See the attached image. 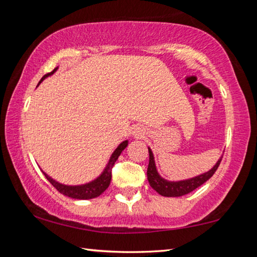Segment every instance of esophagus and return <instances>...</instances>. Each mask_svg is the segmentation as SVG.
<instances>
[{
	"instance_id": "34e87169",
	"label": "esophagus",
	"mask_w": 257,
	"mask_h": 257,
	"mask_svg": "<svg viewBox=\"0 0 257 257\" xmlns=\"http://www.w3.org/2000/svg\"><path fill=\"white\" fill-rule=\"evenodd\" d=\"M137 135H138V136H142V135H143V133H142V132H141V133H139V132H138V134H137Z\"/></svg>"
}]
</instances>
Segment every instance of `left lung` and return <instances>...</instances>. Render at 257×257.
Wrapping results in <instances>:
<instances>
[{
  "label": "left lung",
  "mask_w": 257,
  "mask_h": 257,
  "mask_svg": "<svg viewBox=\"0 0 257 257\" xmlns=\"http://www.w3.org/2000/svg\"><path fill=\"white\" fill-rule=\"evenodd\" d=\"M149 153H150V163H149V168H147V179H149V182L152 188L158 191L160 195H162V196H165V197L184 196V195L189 194L193 190L198 188L199 186H202L204 182H206L213 175H214V172L217 170V168H219L221 160H222V156H221L219 161H217L211 170H208L205 173H202V175L190 178V179H186V180L169 181V180H165L164 178H162L159 175V172L156 170V167H155L153 152L151 151L150 147H149Z\"/></svg>",
  "instance_id": "left-lung-1"
}]
</instances>
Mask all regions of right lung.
<instances>
[{
	"mask_svg": "<svg viewBox=\"0 0 257 257\" xmlns=\"http://www.w3.org/2000/svg\"><path fill=\"white\" fill-rule=\"evenodd\" d=\"M56 70H58V68H55L53 71L47 73V75L43 77L40 81V84L45 79L46 77L53 75ZM127 146H128V141H123L122 143H121V144L116 147L115 151L112 153L105 169H104L103 172L101 173V176H98L96 179H94L90 182H87V184H84V185H78V186L63 185V184H60V182H58L54 179H52V178L50 176H47L45 172H43V173H44L46 179L51 182L52 186H53L56 190L60 191L61 194H63L64 196H68V197H71L75 199H92V198L99 196V195L104 193V191L106 190L107 187L110 186L113 165H114L115 161L118 160V158L121 154V152H122Z\"/></svg>",
	"mask_w": 257,
	"mask_h": 257,
	"instance_id": "obj_1",
	"label": "right lung"
}]
</instances>
